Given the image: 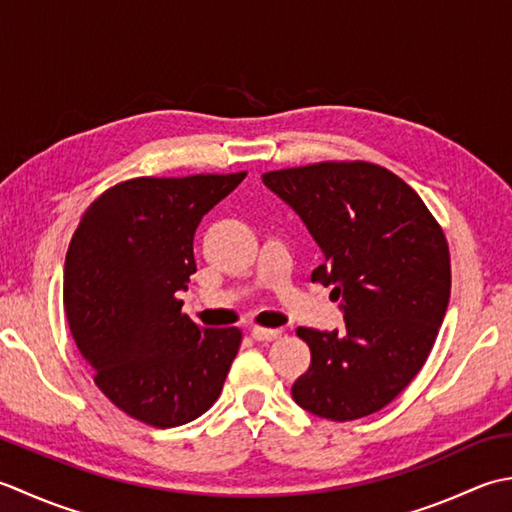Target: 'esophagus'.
Wrapping results in <instances>:
<instances>
[{
	"label": "esophagus",
	"mask_w": 512,
	"mask_h": 512,
	"mask_svg": "<svg viewBox=\"0 0 512 512\" xmlns=\"http://www.w3.org/2000/svg\"><path fill=\"white\" fill-rule=\"evenodd\" d=\"M280 329H265V327H254L252 329V338L254 340H258V342H271V340H276L278 336H280Z\"/></svg>",
	"instance_id": "1"
}]
</instances>
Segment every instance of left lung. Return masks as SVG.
Instances as JSON below:
<instances>
[{"mask_svg":"<svg viewBox=\"0 0 512 512\" xmlns=\"http://www.w3.org/2000/svg\"><path fill=\"white\" fill-rule=\"evenodd\" d=\"M322 249L311 283L333 287L344 331L298 327L311 349L291 387L302 409L333 422L371 415L409 387L433 349L451 298V254L413 187L367 161H325L263 174Z\"/></svg>","mask_w":512,"mask_h":512,"instance_id":"8db88e82","label":"left lung"}]
</instances>
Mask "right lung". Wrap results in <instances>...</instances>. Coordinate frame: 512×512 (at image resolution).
Returning a JSON list of instances; mask_svg holds the SVG:
<instances>
[{
	"label": "right lung",
	"mask_w": 512,
	"mask_h": 512,
	"mask_svg": "<svg viewBox=\"0 0 512 512\" xmlns=\"http://www.w3.org/2000/svg\"><path fill=\"white\" fill-rule=\"evenodd\" d=\"M247 172L141 176L90 203L72 234L64 307L106 398L139 422L172 429L218 400L243 333L183 314L201 218Z\"/></svg>",
	"instance_id": "obj_1"
}]
</instances>
